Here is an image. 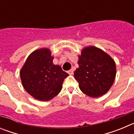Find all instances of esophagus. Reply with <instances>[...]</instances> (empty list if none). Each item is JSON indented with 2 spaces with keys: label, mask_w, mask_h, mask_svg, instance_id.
<instances>
[{
  "label": "esophagus",
  "mask_w": 134,
  "mask_h": 134,
  "mask_svg": "<svg viewBox=\"0 0 134 134\" xmlns=\"http://www.w3.org/2000/svg\"><path fill=\"white\" fill-rule=\"evenodd\" d=\"M68 73L70 74V75H72V74H74V70H73V69H71L70 70L68 71Z\"/></svg>",
  "instance_id": "esophagus-1"
}]
</instances>
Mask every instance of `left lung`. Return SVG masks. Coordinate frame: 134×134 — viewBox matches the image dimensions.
I'll return each mask as SVG.
<instances>
[{"label": "left lung", "instance_id": "left-lung-1", "mask_svg": "<svg viewBox=\"0 0 134 134\" xmlns=\"http://www.w3.org/2000/svg\"><path fill=\"white\" fill-rule=\"evenodd\" d=\"M78 64L74 76L82 93L97 98L108 92L116 76L115 62L108 54L94 46H87L79 55Z\"/></svg>", "mask_w": 134, "mask_h": 134}]
</instances>
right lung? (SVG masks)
Returning a JSON list of instances; mask_svg holds the SVG:
<instances>
[{
	"label": "right lung",
	"instance_id": "right-lung-1",
	"mask_svg": "<svg viewBox=\"0 0 134 134\" xmlns=\"http://www.w3.org/2000/svg\"><path fill=\"white\" fill-rule=\"evenodd\" d=\"M48 48L36 49L27 57L20 70L23 86L34 99L48 101L59 94L64 79L69 76L61 66L53 63Z\"/></svg>",
	"mask_w": 134,
	"mask_h": 134
}]
</instances>
